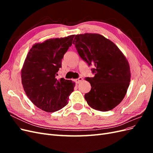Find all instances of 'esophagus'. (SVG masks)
<instances>
[{
	"label": "esophagus",
	"instance_id": "1",
	"mask_svg": "<svg viewBox=\"0 0 153 153\" xmlns=\"http://www.w3.org/2000/svg\"><path fill=\"white\" fill-rule=\"evenodd\" d=\"M82 80H83L82 77H79L78 78H77V79H75V80H74V81H75V83H76V84H79V83H80L81 81H82Z\"/></svg>",
	"mask_w": 153,
	"mask_h": 153
}]
</instances>
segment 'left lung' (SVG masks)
Segmentation results:
<instances>
[{
  "label": "left lung",
  "mask_w": 153,
  "mask_h": 153,
  "mask_svg": "<svg viewBox=\"0 0 153 153\" xmlns=\"http://www.w3.org/2000/svg\"><path fill=\"white\" fill-rule=\"evenodd\" d=\"M73 44L80 57L94 67V76L85 78L91 85L84 96L87 104L101 112L112 110L124 99L130 82L126 57L112 41L99 34H77Z\"/></svg>",
  "instance_id": "1"
}]
</instances>
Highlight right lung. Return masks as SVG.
<instances>
[{
  "instance_id": "1",
  "label": "right lung",
  "mask_w": 153,
  "mask_h": 153,
  "mask_svg": "<svg viewBox=\"0 0 153 153\" xmlns=\"http://www.w3.org/2000/svg\"><path fill=\"white\" fill-rule=\"evenodd\" d=\"M74 36L35 43L27 55L21 70L22 84L32 103L45 112H53L67 105L75 87L72 80L56 77Z\"/></svg>"
}]
</instances>
